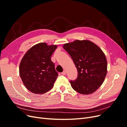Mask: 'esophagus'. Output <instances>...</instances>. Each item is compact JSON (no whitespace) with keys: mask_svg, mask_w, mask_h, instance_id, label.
<instances>
[{"mask_svg":"<svg viewBox=\"0 0 127 127\" xmlns=\"http://www.w3.org/2000/svg\"><path fill=\"white\" fill-rule=\"evenodd\" d=\"M61 74L63 75H65L66 74V71H64L63 72H61Z\"/></svg>","mask_w":127,"mask_h":127,"instance_id":"esophagus-1","label":"esophagus"}]
</instances>
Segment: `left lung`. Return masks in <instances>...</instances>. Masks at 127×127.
Returning a JSON list of instances; mask_svg holds the SVG:
<instances>
[{
	"mask_svg": "<svg viewBox=\"0 0 127 127\" xmlns=\"http://www.w3.org/2000/svg\"><path fill=\"white\" fill-rule=\"evenodd\" d=\"M74 61L78 76L70 83L78 93L88 95L100 87L107 74V60L99 47L89 40H75L63 46Z\"/></svg>",
	"mask_w": 127,
	"mask_h": 127,
	"instance_id": "obj_1",
	"label": "left lung"
}]
</instances>
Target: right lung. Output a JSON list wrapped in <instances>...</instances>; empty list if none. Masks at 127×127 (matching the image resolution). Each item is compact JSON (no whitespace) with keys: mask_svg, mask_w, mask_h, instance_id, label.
I'll return each instance as SVG.
<instances>
[{"mask_svg":"<svg viewBox=\"0 0 127 127\" xmlns=\"http://www.w3.org/2000/svg\"><path fill=\"white\" fill-rule=\"evenodd\" d=\"M57 45L40 43L33 46L23 57L20 75L28 90L35 94H44L53 87L58 74L51 57Z\"/></svg>","mask_w":127,"mask_h":127,"instance_id":"1","label":"right lung"}]
</instances>
